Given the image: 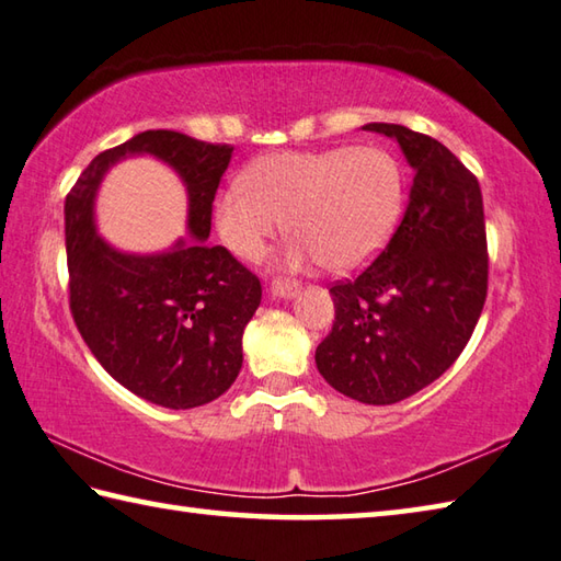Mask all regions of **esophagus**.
Segmentation results:
<instances>
[{"label":"esophagus","mask_w":561,"mask_h":561,"mask_svg":"<svg viewBox=\"0 0 561 561\" xmlns=\"http://www.w3.org/2000/svg\"><path fill=\"white\" fill-rule=\"evenodd\" d=\"M271 293L276 295V298L290 300V298H295V295L300 293V283H298V280H285V278H276V280L271 283Z\"/></svg>","instance_id":"1"}]
</instances>
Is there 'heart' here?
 <instances>
[{
    "instance_id": "1",
    "label": "heart",
    "mask_w": 561,
    "mask_h": 561,
    "mask_svg": "<svg viewBox=\"0 0 561 561\" xmlns=\"http://www.w3.org/2000/svg\"><path fill=\"white\" fill-rule=\"evenodd\" d=\"M400 213V163L366 144L261 156L217 197L215 219L221 241L244 261H256L288 225L290 266L322 259L327 268L352 271L386 247Z\"/></svg>"
}]
</instances>
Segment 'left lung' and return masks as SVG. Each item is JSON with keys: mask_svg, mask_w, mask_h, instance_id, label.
<instances>
[{"mask_svg": "<svg viewBox=\"0 0 561 561\" xmlns=\"http://www.w3.org/2000/svg\"><path fill=\"white\" fill-rule=\"evenodd\" d=\"M396 139L412 178L405 215L362 276L334 283V324L317 371L346 398L393 405L457 362L489 290L483 197L445 144L400 124H366Z\"/></svg>", "mask_w": 561, "mask_h": 561, "instance_id": "obj_1", "label": "left lung"}]
</instances>
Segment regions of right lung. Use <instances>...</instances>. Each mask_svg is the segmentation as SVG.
I'll return each instance as SVG.
<instances>
[{"label": "right lung", "instance_id": "1", "mask_svg": "<svg viewBox=\"0 0 561 561\" xmlns=\"http://www.w3.org/2000/svg\"><path fill=\"white\" fill-rule=\"evenodd\" d=\"M234 146L151 129L92 158L66 197L70 312L94 358L149 403L187 410L234 383L261 280L225 247L207 244L213 203ZM171 164L188 190L190 240L161 254H126L93 227L103 173L126 154Z\"/></svg>", "mask_w": 561, "mask_h": 561}]
</instances>
